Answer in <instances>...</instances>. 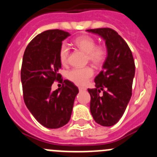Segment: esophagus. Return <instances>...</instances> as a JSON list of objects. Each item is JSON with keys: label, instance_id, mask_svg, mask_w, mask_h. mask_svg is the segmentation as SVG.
Segmentation results:
<instances>
[{"label": "esophagus", "instance_id": "1", "mask_svg": "<svg viewBox=\"0 0 157 157\" xmlns=\"http://www.w3.org/2000/svg\"><path fill=\"white\" fill-rule=\"evenodd\" d=\"M78 90H79V91H86V89L84 88V87H79V88H78Z\"/></svg>", "mask_w": 157, "mask_h": 157}]
</instances>
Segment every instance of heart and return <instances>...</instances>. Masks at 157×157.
I'll list each match as a JSON object with an SVG mask.
<instances>
[{"instance_id":"heart-1","label":"heart","mask_w":157,"mask_h":157,"mask_svg":"<svg viewBox=\"0 0 157 157\" xmlns=\"http://www.w3.org/2000/svg\"><path fill=\"white\" fill-rule=\"evenodd\" d=\"M74 44L78 48L86 53L87 59L96 66H100L106 60L108 52L104 45H96V41L92 37L87 35L80 36L74 40ZM70 51L65 44L60 46L59 50V62L63 65L68 63ZM94 75V70L90 67L83 68H73L67 72L70 81L78 86H85Z\"/></svg>"}]
</instances>
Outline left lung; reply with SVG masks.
Masks as SVG:
<instances>
[{
  "instance_id": "1",
  "label": "left lung",
  "mask_w": 157,
  "mask_h": 157,
  "mask_svg": "<svg viewBox=\"0 0 157 157\" xmlns=\"http://www.w3.org/2000/svg\"><path fill=\"white\" fill-rule=\"evenodd\" d=\"M105 41L108 56L103 70L96 76L90 94V112L96 123L115 125L123 116L132 95L135 64L132 52L123 37L111 28L86 30ZM101 94H100V93Z\"/></svg>"
}]
</instances>
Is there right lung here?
Segmentation results:
<instances>
[{
	"label": "right lung",
	"mask_w": 157,
	"mask_h": 157,
	"mask_svg": "<svg viewBox=\"0 0 157 157\" xmlns=\"http://www.w3.org/2000/svg\"><path fill=\"white\" fill-rule=\"evenodd\" d=\"M70 36L61 30H48L37 34L25 49L21 82L25 105L42 126L56 129L66 125L71 116L78 89L69 80L61 88L52 90L55 81L63 82L59 70V50Z\"/></svg>",
	"instance_id": "add662e5"
}]
</instances>
